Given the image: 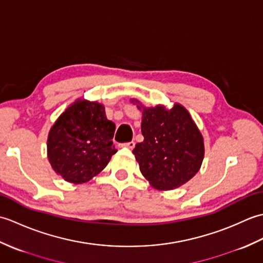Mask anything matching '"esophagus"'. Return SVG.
<instances>
[{"mask_svg":"<svg viewBox=\"0 0 263 263\" xmlns=\"http://www.w3.org/2000/svg\"><path fill=\"white\" fill-rule=\"evenodd\" d=\"M123 146L128 148V149H133V148H135V146H136V142L135 141H130V142L124 143V144H123Z\"/></svg>","mask_w":263,"mask_h":263,"instance_id":"esophagus-1","label":"esophagus"}]
</instances>
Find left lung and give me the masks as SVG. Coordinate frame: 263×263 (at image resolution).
Here are the masks:
<instances>
[{"label":"left lung","instance_id":"obj_1","mask_svg":"<svg viewBox=\"0 0 263 263\" xmlns=\"http://www.w3.org/2000/svg\"><path fill=\"white\" fill-rule=\"evenodd\" d=\"M141 132L143 141L132 153L154 186L172 190L197 174L203 160V139L183 106L144 108Z\"/></svg>","mask_w":263,"mask_h":263}]
</instances>
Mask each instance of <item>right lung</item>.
<instances>
[{
    "instance_id": "right-lung-1",
    "label": "right lung",
    "mask_w": 263,
    "mask_h": 263,
    "mask_svg": "<svg viewBox=\"0 0 263 263\" xmlns=\"http://www.w3.org/2000/svg\"><path fill=\"white\" fill-rule=\"evenodd\" d=\"M114 132L102 104L77 100L49 131L47 156L53 170L74 184L91 180L117 152Z\"/></svg>"
}]
</instances>
